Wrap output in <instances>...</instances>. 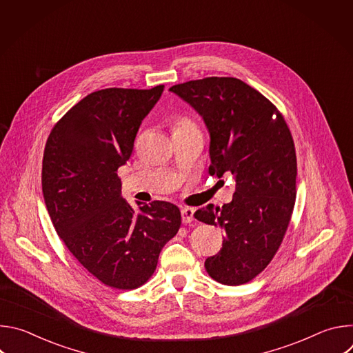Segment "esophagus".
Returning <instances> with one entry per match:
<instances>
[{
  "mask_svg": "<svg viewBox=\"0 0 353 353\" xmlns=\"http://www.w3.org/2000/svg\"><path fill=\"white\" fill-rule=\"evenodd\" d=\"M194 208H190V207H184L181 208V219L184 223H190L194 221Z\"/></svg>",
  "mask_w": 353,
  "mask_h": 353,
  "instance_id": "1",
  "label": "esophagus"
}]
</instances>
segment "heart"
<instances>
[{
	"label": "heart",
	"mask_w": 353,
	"mask_h": 353,
	"mask_svg": "<svg viewBox=\"0 0 353 353\" xmlns=\"http://www.w3.org/2000/svg\"><path fill=\"white\" fill-rule=\"evenodd\" d=\"M185 124H190V123H188V121H180L177 127H180V125H185Z\"/></svg>",
	"instance_id": "heart-1"
}]
</instances>
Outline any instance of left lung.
Returning <instances> with one entry per match:
<instances>
[{
	"label": "left lung",
	"mask_w": 353,
	"mask_h": 353,
	"mask_svg": "<svg viewBox=\"0 0 353 353\" xmlns=\"http://www.w3.org/2000/svg\"><path fill=\"white\" fill-rule=\"evenodd\" d=\"M169 90L204 120L210 173L230 172L236 180L229 204H210L194 214L226 233L205 268L223 285L245 283L270 264L292 216L297 165L290 131L270 100L237 78L211 77Z\"/></svg>",
	"instance_id": "8db88e82"
}]
</instances>
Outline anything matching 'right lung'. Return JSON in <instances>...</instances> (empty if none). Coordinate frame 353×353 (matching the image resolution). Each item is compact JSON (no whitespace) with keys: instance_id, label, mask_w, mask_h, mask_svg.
<instances>
[{"instance_id":"obj_1","label":"right lung","mask_w":353,"mask_h":353,"mask_svg":"<svg viewBox=\"0 0 353 353\" xmlns=\"http://www.w3.org/2000/svg\"><path fill=\"white\" fill-rule=\"evenodd\" d=\"M163 89L93 92L54 125L44 148L41 188L56 232L94 278L116 289L143 285L181 223L166 201L131 207L117 176Z\"/></svg>"}]
</instances>
